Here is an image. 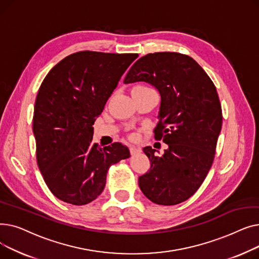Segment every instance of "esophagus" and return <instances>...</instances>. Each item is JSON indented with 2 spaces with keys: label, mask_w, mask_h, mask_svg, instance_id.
<instances>
[{
  "label": "esophagus",
  "mask_w": 259,
  "mask_h": 259,
  "mask_svg": "<svg viewBox=\"0 0 259 259\" xmlns=\"http://www.w3.org/2000/svg\"><path fill=\"white\" fill-rule=\"evenodd\" d=\"M141 152V149L139 147H134V146H131L130 147V153L131 155H135Z\"/></svg>",
  "instance_id": "34e87169"
}]
</instances>
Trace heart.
I'll return each instance as SVG.
<instances>
[{"label": "heart", "instance_id": "b5f03b06", "mask_svg": "<svg viewBox=\"0 0 259 259\" xmlns=\"http://www.w3.org/2000/svg\"><path fill=\"white\" fill-rule=\"evenodd\" d=\"M146 89H150V88L145 87V86H138V87H135L133 90H146Z\"/></svg>", "mask_w": 259, "mask_h": 259}]
</instances>
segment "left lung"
<instances>
[{"label": "left lung", "instance_id": "1", "mask_svg": "<svg viewBox=\"0 0 259 259\" xmlns=\"http://www.w3.org/2000/svg\"><path fill=\"white\" fill-rule=\"evenodd\" d=\"M146 81L161 102L154 138L168 145L164 154L145 147L150 170L139 178L145 196L157 205L174 206L191 197L213 164L222 130V105L215 85L189 56L155 52L133 64L124 83Z\"/></svg>", "mask_w": 259, "mask_h": 259}]
</instances>
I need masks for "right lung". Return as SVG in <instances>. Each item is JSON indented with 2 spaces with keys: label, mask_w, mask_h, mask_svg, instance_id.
<instances>
[{
  "label": "right lung",
  "mask_w": 259,
  "mask_h": 259,
  "mask_svg": "<svg viewBox=\"0 0 259 259\" xmlns=\"http://www.w3.org/2000/svg\"><path fill=\"white\" fill-rule=\"evenodd\" d=\"M138 53L79 51L59 62L44 78L34 104L36 161L59 199L83 206L105 188L111 165L130 157L119 143H92L93 124Z\"/></svg>",
  "instance_id": "obj_1"
}]
</instances>
